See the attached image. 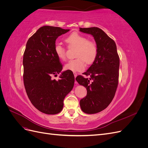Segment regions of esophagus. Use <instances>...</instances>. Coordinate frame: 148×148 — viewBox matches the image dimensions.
I'll return each mask as SVG.
<instances>
[{
  "label": "esophagus",
  "mask_w": 148,
  "mask_h": 148,
  "mask_svg": "<svg viewBox=\"0 0 148 148\" xmlns=\"http://www.w3.org/2000/svg\"><path fill=\"white\" fill-rule=\"evenodd\" d=\"M74 73V77H75V78H76V77H77V73H76V72H74L73 73ZM75 83H77V82H76V80H75Z\"/></svg>",
  "instance_id": "esophagus-1"
}]
</instances>
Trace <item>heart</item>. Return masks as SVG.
I'll return each mask as SVG.
<instances>
[{
    "mask_svg": "<svg viewBox=\"0 0 148 148\" xmlns=\"http://www.w3.org/2000/svg\"><path fill=\"white\" fill-rule=\"evenodd\" d=\"M65 42L70 46L77 47L75 57H77L65 65V70L72 71H82L85 68L84 62L87 64H91L95 60L98 52L97 44L92 41L88 40L86 36L78 33H73L65 39ZM53 51L59 59L65 60L66 51L61 44L56 43Z\"/></svg>",
    "mask_w": 148,
    "mask_h": 148,
    "instance_id": "b5f03b06",
    "label": "heart"
}]
</instances>
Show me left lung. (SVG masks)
<instances>
[{"mask_svg":"<svg viewBox=\"0 0 148 148\" xmlns=\"http://www.w3.org/2000/svg\"><path fill=\"white\" fill-rule=\"evenodd\" d=\"M79 31L91 34L98 48L95 60L83 73L89 78L82 75L76 78L87 90L86 96L80 100L79 105L83 112L96 114L107 107L114 97L119 83V56L115 41L101 29L79 28Z\"/></svg>","mask_w":148,"mask_h":148,"instance_id":"1","label":"left lung"}]
</instances>
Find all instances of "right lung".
<instances>
[{
  "instance_id": "1",
  "label": "right lung",
  "mask_w": 148,
  "mask_h": 148,
  "mask_svg": "<svg viewBox=\"0 0 148 148\" xmlns=\"http://www.w3.org/2000/svg\"><path fill=\"white\" fill-rule=\"evenodd\" d=\"M70 29L44 26L41 27L26 43L23 54V82L29 99L41 112L57 114L64 107L65 96L74 86L73 72L66 70L60 79H53L62 70L53 47L57 38Z\"/></svg>"
}]
</instances>
